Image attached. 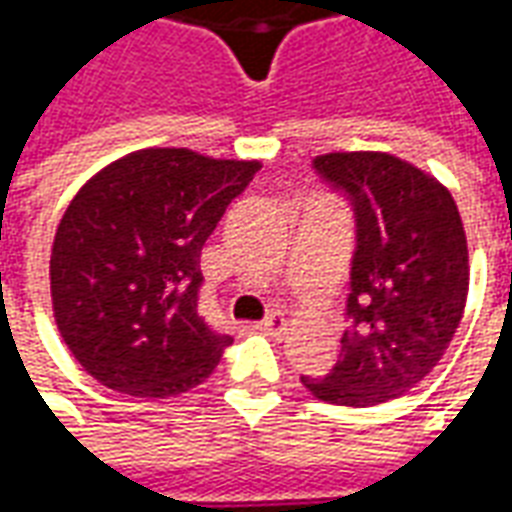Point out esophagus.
I'll return each instance as SVG.
<instances>
[{
  "label": "esophagus",
  "mask_w": 512,
  "mask_h": 512,
  "mask_svg": "<svg viewBox=\"0 0 512 512\" xmlns=\"http://www.w3.org/2000/svg\"><path fill=\"white\" fill-rule=\"evenodd\" d=\"M257 332H266V334H274V337H279V334H285V329H288V321L279 315V312H274V315H268L266 321L255 323Z\"/></svg>",
  "instance_id": "obj_1"
}]
</instances>
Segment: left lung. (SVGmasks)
<instances>
[{"label": "left lung", "instance_id": "left-lung-1", "mask_svg": "<svg viewBox=\"0 0 512 512\" xmlns=\"http://www.w3.org/2000/svg\"><path fill=\"white\" fill-rule=\"evenodd\" d=\"M315 169L348 194L356 255L337 365L301 378L334 406H378L428 376L447 351L469 296V246L450 189L406 158L334 150Z\"/></svg>", "mask_w": 512, "mask_h": 512}]
</instances>
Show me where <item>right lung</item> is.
I'll return each instance as SVG.
<instances>
[{"label": "right lung", "instance_id": "right-lung-1", "mask_svg": "<svg viewBox=\"0 0 512 512\" xmlns=\"http://www.w3.org/2000/svg\"><path fill=\"white\" fill-rule=\"evenodd\" d=\"M257 169V158L145 147L76 191L51 246V310L95 381L164 400L211 376L233 340L197 312L200 252Z\"/></svg>", "mask_w": 512, "mask_h": 512}]
</instances>
